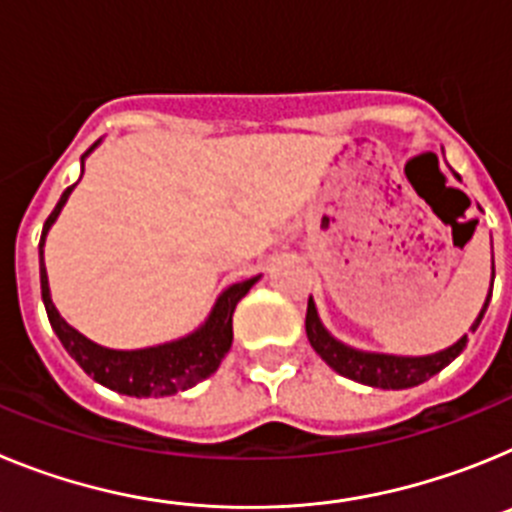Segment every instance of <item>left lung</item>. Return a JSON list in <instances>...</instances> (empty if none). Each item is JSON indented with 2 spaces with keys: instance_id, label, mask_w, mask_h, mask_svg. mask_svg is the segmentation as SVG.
Returning <instances> with one entry per match:
<instances>
[{
  "instance_id": "1",
  "label": "left lung",
  "mask_w": 512,
  "mask_h": 512,
  "mask_svg": "<svg viewBox=\"0 0 512 512\" xmlns=\"http://www.w3.org/2000/svg\"><path fill=\"white\" fill-rule=\"evenodd\" d=\"M492 279H495V259H492ZM490 297L492 289L490 295H487L485 305H482V310H479L477 320H474L469 330L479 328V323L485 318L487 305H490ZM305 330L307 341L315 348V354H318L333 372H338L341 377L354 379V382L359 384L379 387V390H408V387H418V384L428 382L433 374L446 369V366L464 351V346H467V333H464L454 346L443 348V351H436V354L428 356H395L374 354V351H359V348L346 346V343H341L338 338L330 336L328 328H325L323 320H320L318 307H315L312 297L307 300Z\"/></svg>"
}]
</instances>
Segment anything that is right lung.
Here are the masks:
<instances>
[{
    "label": "right lung",
    "instance_id": "1",
    "mask_svg": "<svg viewBox=\"0 0 512 512\" xmlns=\"http://www.w3.org/2000/svg\"><path fill=\"white\" fill-rule=\"evenodd\" d=\"M99 146V140L81 156V174H84V158ZM76 184H71L66 192L61 194L58 205L48 215L43 225V235H40V292H43V305L51 320V328L56 330L58 341L69 351L71 359L94 379V382L104 384L107 390H115L120 395L128 397H169L176 392L189 390L197 382L207 379L210 374L217 372L220 361L230 351L233 343V312L235 305L248 295V289L259 282L261 277H251L246 282L230 284L223 295L217 297L212 305L210 315L205 323L197 330L187 333V336L176 338L169 343H158V346L135 348V351H117V348H104L99 343L89 341L87 336H81L79 330L71 328L66 320L61 318V312L56 310L51 300V287H48V271H45L43 261V246L45 235L56 223V217L61 215L63 205L71 197Z\"/></svg>",
    "mask_w": 512,
    "mask_h": 512
}]
</instances>
